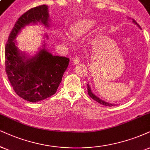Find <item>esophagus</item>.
Here are the masks:
<instances>
[{
    "label": "esophagus",
    "mask_w": 150,
    "mask_h": 150,
    "mask_svg": "<svg viewBox=\"0 0 150 150\" xmlns=\"http://www.w3.org/2000/svg\"><path fill=\"white\" fill-rule=\"evenodd\" d=\"M79 62H80V58H79L78 56L75 57V58H73V64H78Z\"/></svg>",
    "instance_id": "34e87169"
}]
</instances>
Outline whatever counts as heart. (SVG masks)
I'll return each mask as SVG.
<instances>
[{
	"instance_id": "obj_1",
	"label": "heart",
	"mask_w": 150,
	"mask_h": 150,
	"mask_svg": "<svg viewBox=\"0 0 150 150\" xmlns=\"http://www.w3.org/2000/svg\"><path fill=\"white\" fill-rule=\"evenodd\" d=\"M95 25V21L92 19H84L74 24L69 28V33L73 38H80L84 36ZM64 42H67V38L64 37L62 38Z\"/></svg>"
}]
</instances>
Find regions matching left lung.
Here are the masks:
<instances>
[{"instance_id":"1","label":"left lung","mask_w":150,"mask_h":150,"mask_svg":"<svg viewBox=\"0 0 150 150\" xmlns=\"http://www.w3.org/2000/svg\"><path fill=\"white\" fill-rule=\"evenodd\" d=\"M132 20H133V23L136 24V25H137V26L140 29H141V27L140 26L139 24H138L137 22L135 21L134 19H132ZM88 95H89L90 97H91L92 99H93L94 100L97 101V102L101 103V104H102V105H104V106H115V104H112V103H110L106 102V101H103V100H102V99H99V97H97V96H96L95 94L92 92V91L91 90V88H90V85L88 83Z\"/></svg>"}]
</instances>
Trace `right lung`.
I'll use <instances>...</instances> for the list:
<instances>
[{
  "label": "right lung",
  "mask_w": 150,
  "mask_h": 150,
  "mask_svg": "<svg viewBox=\"0 0 150 150\" xmlns=\"http://www.w3.org/2000/svg\"><path fill=\"white\" fill-rule=\"evenodd\" d=\"M49 21L47 5L33 7L18 18L5 45V71L11 86L17 95L30 102L54 95L69 62L66 57L53 55L45 47L30 58L16 47L15 39L25 25L41 23L49 27Z\"/></svg>",
  "instance_id": "add662e5"
}]
</instances>
